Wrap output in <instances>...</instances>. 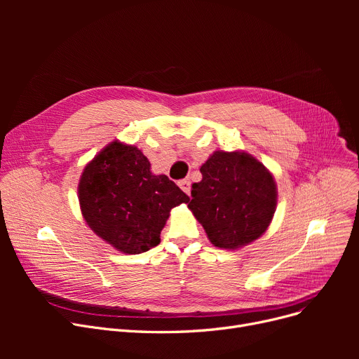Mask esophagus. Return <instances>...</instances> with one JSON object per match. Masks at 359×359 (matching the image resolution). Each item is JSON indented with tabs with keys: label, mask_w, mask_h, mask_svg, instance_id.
<instances>
[{
	"label": "esophagus",
	"mask_w": 359,
	"mask_h": 359,
	"mask_svg": "<svg viewBox=\"0 0 359 359\" xmlns=\"http://www.w3.org/2000/svg\"><path fill=\"white\" fill-rule=\"evenodd\" d=\"M179 186H180V189H182L184 194L191 195V180H189V179L180 180V182H179Z\"/></svg>",
	"instance_id": "1"
}]
</instances>
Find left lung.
Listing matches in <instances>:
<instances>
[{"mask_svg": "<svg viewBox=\"0 0 359 359\" xmlns=\"http://www.w3.org/2000/svg\"><path fill=\"white\" fill-rule=\"evenodd\" d=\"M201 173L187 206L214 246L234 250L266 231L276 208V184L265 165L246 153L215 151Z\"/></svg>", "mask_w": 359, "mask_h": 359, "instance_id": "left-lung-1", "label": "left lung"}]
</instances>
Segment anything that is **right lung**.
<instances>
[{"instance_id":"obj_1","label":"right lung","mask_w":359,"mask_h":359,"mask_svg":"<svg viewBox=\"0 0 359 359\" xmlns=\"http://www.w3.org/2000/svg\"><path fill=\"white\" fill-rule=\"evenodd\" d=\"M149 167L137 147L113 141L86 165L80 179L86 222L126 255L156 248L170 210L189 202L175 182L153 175Z\"/></svg>"}]
</instances>
